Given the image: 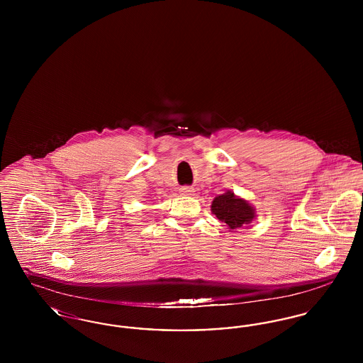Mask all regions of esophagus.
<instances>
[{
    "instance_id": "obj_1",
    "label": "esophagus",
    "mask_w": 363,
    "mask_h": 363,
    "mask_svg": "<svg viewBox=\"0 0 363 363\" xmlns=\"http://www.w3.org/2000/svg\"><path fill=\"white\" fill-rule=\"evenodd\" d=\"M193 191H194V190L189 188V186H184V188L179 189V193L184 194V196H190V194H193Z\"/></svg>"
}]
</instances>
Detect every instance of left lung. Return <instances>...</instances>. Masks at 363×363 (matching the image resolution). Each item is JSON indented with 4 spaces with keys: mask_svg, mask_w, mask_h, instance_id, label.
I'll use <instances>...</instances> for the list:
<instances>
[{
    "mask_svg": "<svg viewBox=\"0 0 363 363\" xmlns=\"http://www.w3.org/2000/svg\"><path fill=\"white\" fill-rule=\"evenodd\" d=\"M211 211L219 220L225 222L230 231L250 225L256 218L255 207L233 190L216 196L211 204Z\"/></svg>",
    "mask_w": 363,
    "mask_h": 363,
    "instance_id": "obj_1",
    "label": "left lung"
}]
</instances>
